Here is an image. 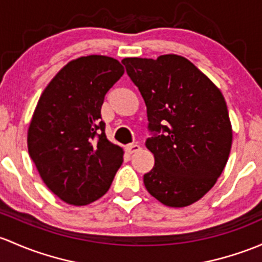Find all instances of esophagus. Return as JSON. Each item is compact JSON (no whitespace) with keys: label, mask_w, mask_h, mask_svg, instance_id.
Instances as JSON below:
<instances>
[{"label":"esophagus","mask_w":262,"mask_h":262,"mask_svg":"<svg viewBox=\"0 0 262 262\" xmlns=\"http://www.w3.org/2000/svg\"><path fill=\"white\" fill-rule=\"evenodd\" d=\"M125 149H126V152H128V153L133 154V153H136V152H138V150H140V145H138V144H128L125 147Z\"/></svg>","instance_id":"1"}]
</instances>
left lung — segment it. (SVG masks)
I'll return each mask as SVG.
<instances>
[{
	"label": "left lung",
	"mask_w": 262,
	"mask_h": 262,
	"mask_svg": "<svg viewBox=\"0 0 262 262\" xmlns=\"http://www.w3.org/2000/svg\"><path fill=\"white\" fill-rule=\"evenodd\" d=\"M147 106L145 147L154 167L143 181L154 198L186 207L207 193L227 163L232 143L224 95L184 57L122 60Z\"/></svg>",
	"instance_id": "8db88e82"
}]
</instances>
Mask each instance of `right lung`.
<instances>
[{"label": "right lung", "mask_w": 262, "mask_h": 262, "mask_svg": "<svg viewBox=\"0 0 262 262\" xmlns=\"http://www.w3.org/2000/svg\"><path fill=\"white\" fill-rule=\"evenodd\" d=\"M123 74L113 57L82 56L64 66L40 96L29 153L49 189L69 205L104 196L122 166L123 149L106 139L101 105Z\"/></svg>", "instance_id": "obj_1"}]
</instances>
